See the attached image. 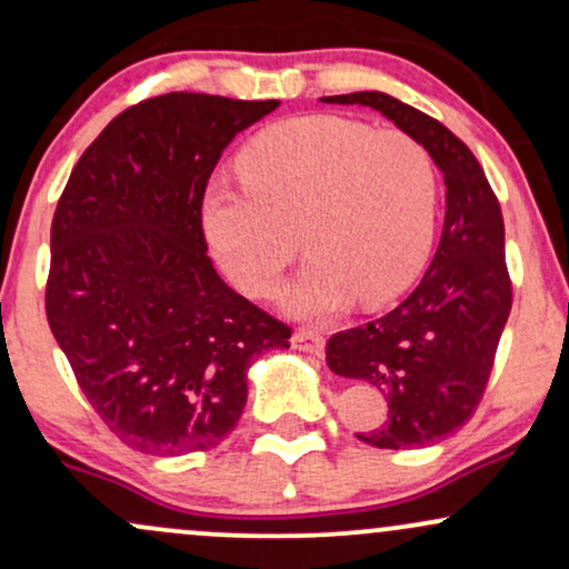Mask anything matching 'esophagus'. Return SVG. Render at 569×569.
Wrapping results in <instances>:
<instances>
[{"instance_id":"esophagus-1","label":"esophagus","mask_w":569,"mask_h":569,"mask_svg":"<svg viewBox=\"0 0 569 569\" xmlns=\"http://www.w3.org/2000/svg\"><path fill=\"white\" fill-rule=\"evenodd\" d=\"M291 345H293V350L310 352V356H323L326 339H323L321 335H318V331H310V329H299V331H293V337H291Z\"/></svg>"}]
</instances>
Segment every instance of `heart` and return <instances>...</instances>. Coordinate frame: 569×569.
<instances>
[{"mask_svg": "<svg viewBox=\"0 0 569 569\" xmlns=\"http://www.w3.org/2000/svg\"><path fill=\"white\" fill-rule=\"evenodd\" d=\"M243 192L211 189L202 232L230 283L272 297L297 253L310 262L283 293L291 316H335L358 299L380 307L415 283L433 246L439 173L403 130L337 114L280 120L240 152Z\"/></svg>", "mask_w": 569, "mask_h": 569, "instance_id": "obj_1", "label": "heart"}]
</instances>
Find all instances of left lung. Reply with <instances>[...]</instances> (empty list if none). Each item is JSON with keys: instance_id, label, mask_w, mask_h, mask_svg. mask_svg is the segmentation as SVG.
I'll return each mask as SVG.
<instances>
[{"instance_id": "obj_1", "label": "left lung", "mask_w": 569, "mask_h": 569, "mask_svg": "<svg viewBox=\"0 0 569 569\" xmlns=\"http://www.w3.org/2000/svg\"><path fill=\"white\" fill-rule=\"evenodd\" d=\"M321 101L377 109L443 173V230L420 286L388 316L326 342L335 375L367 380L388 398L382 426L358 439L377 449L428 447L471 420L511 312L500 202L471 149L420 109L377 90Z\"/></svg>"}]
</instances>
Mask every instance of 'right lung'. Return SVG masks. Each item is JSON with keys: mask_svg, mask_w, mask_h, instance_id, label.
<instances>
[{"mask_svg": "<svg viewBox=\"0 0 569 569\" xmlns=\"http://www.w3.org/2000/svg\"><path fill=\"white\" fill-rule=\"evenodd\" d=\"M280 101L147 98L84 149L50 227L44 310L84 398L143 455L219 447L246 371L291 329L234 293L208 259L202 194L234 136Z\"/></svg>", "mask_w": 569, "mask_h": 569, "instance_id": "1", "label": "right lung"}]
</instances>
